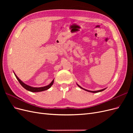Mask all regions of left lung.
<instances>
[{
    "mask_svg": "<svg viewBox=\"0 0 133 133\" xmlns=\"http://www.w3.org/2000/svg\"><path fill=\"white\" fill-rule=\"evenodd\" d=\"M80 88H82V89H84V90H86V91H89V92H100V91H103L104 90H105V89H102V90H98V91H90V90H86V89H83V88H82L81 87H80L79 85H78Z\"/></svg>",
    "mask_w": 133,
    "mask_h": 133,
    "instance_id": "obj_1",
    "label": "left lung"
}]
</instances>
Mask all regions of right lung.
Wrapping results in <instances>:
<instances>
[{
  "label": "right lung",
  "instance_id": "obj_1",
  "mask_svg": "<svg viewBox=\"0 0 133 133\" xmlns=\"http://www.w3.org/2000/svg\"><path fill=\"white\" fill-rule=\"evenodd\" d=\"M15 77L17 78V80H18V82H19V83L21 84V85L24 88H25V89L28 91H30L31 92H39V91H44V90H46L48 89H49V88L51 87V85L53 84L54 83V80H53L51 82V83L49 84V85H48L47 86L45 87H41V88H33V87H31L30 86H29L26 85V84H24L23 82H22L21 80H20L18 77L15 74Z\"/></svg>",
  "mask_w": 133,
  "mask_h": 133
}]
</instances>
